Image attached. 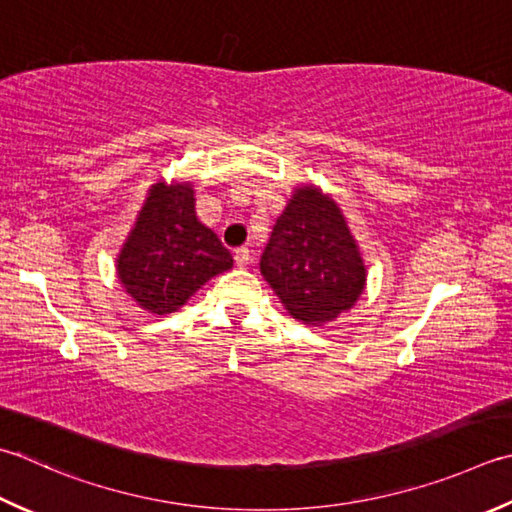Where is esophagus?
I'll list each match as a JSON object with an SVG mask.
<instances>
[{"mask_svg": "<svg viewBox=\"0 0 512 512\" xmlns=\"http://www.w3.org/2000/svg\"><path fill=\"white\" fill-rule=\"evenodd\" d=\"M248 262H250V250L248 248H237L235 250V264L239 268H244V266H248Z\"/></svg>", "mask_w": 512, "mask_h": 512, "instance_id": "1", "label": "esophagus"}]
</instances>
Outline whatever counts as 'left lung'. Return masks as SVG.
I'll use <instances>...</instances> for the list:
<instances>
[{
  "label": "left lung",
  "mask_w": 512,
  "mask_h": 512,
  "mask_svg": "<svg viewBox=\"0 0 512 512\" xmlns=\"http://www.w3.org/2000/svg\"><path fill=\"white\" fill-rule=\"evenodd\" d=\"M286 313L324 326L364 295L368 270L344 210L315 184H297L259 262Z\"/></svg>",
  "instance_id": "left-lung-1"
}]
</instances>
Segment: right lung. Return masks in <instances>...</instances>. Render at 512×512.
Returning a JSON list of instances; mask_svg holds the SVG:
<instances>
[{
    "label": "right lung",
    "mask_w": 512,
    "mask_h": 512,
    "mask_svg": "<svg viewBox=\"0 0 512 512\" xmlns=\"http://www.w3.org/2000/svg\"><path fill=\"white\" fill-rule=\"evenodd\" d=\"M124 293L150 315H170L208 279L233 268V255L199 222L193 182L157 179L146 190L117 259Z\"/></svg>",
    "instance_id": "1"
}]
</instances>
